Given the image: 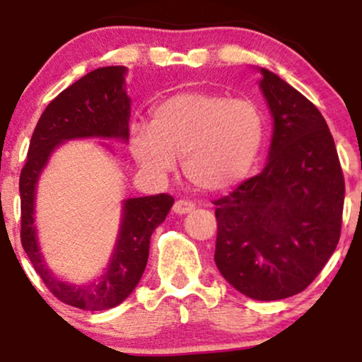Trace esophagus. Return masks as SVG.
Segmentation results:
<instances>
[{
    "label": "esophagus",
    "instance_id": "esophagus-1",
    "mask_svg": "<svg viewBox=\"0 0 362 362\" xmlns=\"http://www.w3.org/2000/svg\"><path fill=\"white\" fill-rule=\"evenodd\" d=\"M190 211H194V204L190 201H177L173 204V213L175 214H189Z\"/></svg>",
    "mask_w": 362,
    "mask_h": 362
}]
</instances>
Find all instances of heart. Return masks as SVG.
<instances>
[{
  "label": "heart",
  "instance_id": "1",
  "mask_svg": "<svg viewBox=\"0 0 362 362\" xmlns=\"http://www.w3.org/2000/svg\"><path fill=\"white\" fill-rule=\"evenodd\" d=\"M264 139V115L247 98L184 91L153 109L151 124L131 127V153L141 168L163 177L184 156L187 180L224 192L248 175Z\"/></svg>",
  "mask_w": 362,
  "mask_h": 362
}]
</instances>
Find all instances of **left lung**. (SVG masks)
<instances>
[{
	"instance_id": "1",
	"label": "left lung",
	"mask_w": 362,
	"mask_h": 362,
	"mask_svg": "<svg viewBox=\"0 0 362 362\" xmlns=\"http://www.w3.org/2000/svg\"><path fill=\"white\" fill-rule=\"evenodd\" d=\"M257 71L272 115L267 163L214 201V262L245 296L276 301L308 288L337 248L346 184L320 110L276 73Z\"/></svg>"
}]
</instances>
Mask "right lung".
<instances>
[{
    "label": "right lung",
    "mask_w": 362,
    "mask_h": 362,
    "mask_svg": "<svg viewBox=\"0 0 362 362\" xmlns=\"http://www.w3.org/2000/svg\"><path fill=\"white\" fill-rule=\"evenodd\" d=\"M126 66H105L90 71L61 91L40 115L20 175L22 245L49 291L66 305L88 311L110 310L134 291L148 264L149 240L167 218L173 197L168 194L129 197L122 201L114 250L97 279L71 282L57 276L45 262L35 224L37 185L52 153L74 139L129 141L131 98ZM114 155V149L100 141Z\"/></svg>",
    "instance_id": "add662e5"
}]
</instances>
